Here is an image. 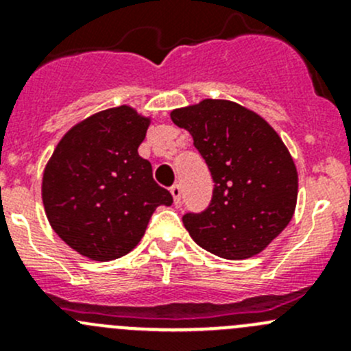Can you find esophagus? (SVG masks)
Masks as SVG:
<instances>
[{
  "mask_svg": "<svg viewBox=\"0 0 351 351\" xmlns=\"http://www.w3.org/2000/svg\"><path fill=\"white\" fill-rule=\"evenodd\" d=\"M169 192H171L175 204H180V198H182V186H180L178 183H175V185H173L171 189H169Z\"/></svg>",
  "mask_w": 351,
  "mask_h": 351,
  "instance_id": "obj_1",
  "label": "esophagus"
}]
</instances>
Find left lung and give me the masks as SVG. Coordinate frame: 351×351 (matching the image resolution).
Wrapping results in <instances>:
<instances>
[{
	"label": "left lung",
	"instance_id": "8db88e82",
	"mask_svg": "<svg viewBox=\"0 0 351 351\" xmlns=\"http://www.w3.org/2000/svg\"><path fill=\"white\" fill-rule=\"evenodd\" d=\"M193 137L214 180L210 204L186 212L183 224L198 246L226 260H244L268 246L292 219L297 169L274 129L228 100L173 110Z\"/></svg>",
	"mask_w": 351,
	"mask_h": 351
}]
</instances>
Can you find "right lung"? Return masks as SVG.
I'll return each mask as SVG.
<instances>
[{
    "label": "right lung",
    "mask_w": 351,
    "mask_h": 351,
    "mask_svg": "<svg viewBox=\"0 0 351 351\" xmlns=\"http://www.w3.org/2000/svg\"><path fill=\"white\" fill-rule=\"evenodd\" d=\"M147 125L125 105L91 115L62 137L45 168L49 222L83 256H123L141 241L156 207L173 204L154 182L151 162L137 153Z\"/></svg>",
    "instance_id": "add662e5"
}]
</instances>
